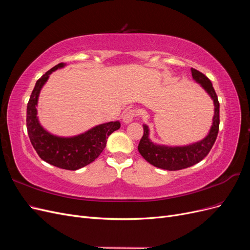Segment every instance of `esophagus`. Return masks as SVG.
Returning <instances> with one entry per match:
<instances>
[{"mask_svg":"<svg viewBox=\"0 0 250 250\" xmlns=\"http://www.w3.org/2000/svg\"><path fill=\"white\" fill-rule=\"evenodd\" d=\"M138 112H139L138 109H135V108H131V109L126 110L124 112V115H123V121H124L125 123L131 122V121L133 120V118L135 116H138Z\"/></svg>","mask_w":250,"mask_h":250,"instance_id":"obj_1","label":"esophagus"}]
</instances>
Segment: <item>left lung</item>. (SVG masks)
<instances>
[{
	"label": "left lung",
	"mask_w": 250,
	"mask_h": 250,
	"mask_svg": "<svg viewBox=\"0 0 250 250\" xmlns=\"http://www.w3.org/2000/svg\"><path fill=\"white\" fill-rule=\"evenodd\" d=\"M191 72L193 78L200 83L201 86L207 90L214 101L215 115L213 119V126H211L208 137L201 142L185 147H165L154 145L152 142H150L148 139V127L144 125V134L140 141L138 149L141 155L154 167L169 171H176L191 167V166L201 162L209 153L211 147L214 146L216 142L219 124H220V115H219L220 104H219L217 94L210 80L206 75L195 69H192Z\"/></svg>",
	"instance_id": "left-lung-1"
}]
</instances>
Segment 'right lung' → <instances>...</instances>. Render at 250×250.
Segmentation results:
<instances>
[{
	"label": "right lung",
	"mask_w": 250,
	"mask_h": 250,
	"mask_svg": "<svg viewBox=\"0 0 250 250\" xmlns=\"http://www.w3.org/2000/svg\"><path fill=\"white\" fill-rule=\"evenodd\" d=\"M63 65L62 62L58 63L36 81L27 105L26 122L30 142L42 160L57 168L74 171L94 162L106 146L109 135L118 130L121 124H101L74 138H58L43 129L36 117L37 99L49 75Z\"/></svg>",
	"instance_id": "obj_1"
}]
</instances>
